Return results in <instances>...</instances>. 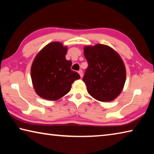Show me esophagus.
Wrapping results in <instances>:
<instances>
[{
  "label": "esophagus",
  "instance_id": "34e87169",
  "mask_svg": "<svg viewBox=\"0 0 154 154\" xmlns=\"http://www.w3.org/2000/svg\"><path fill=\"white\" fill-rule=\"evenodd\" d=\"M78 73L79 74V75H80V77L82 78V77H83V71H82V70H80V71H78Z\"/></svg>",
  "mask_w": 154,
  "mask_h": 154
}]
</instances>
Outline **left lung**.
<instances>
[{
	"instance_id": "1",
	"label": "left lung",
	"mask_w": 154,
	"mask_h": 154,
	"mask_svg": "<svg viewBox=\"0 0 154 154\" xmlns=\"http://www.w3.org/2000/svg\"><path fill=\"white\" fill-rule=\"evenodd\" d=\"M83 54L88 66L83 78L89 94L101 102H111L120 94L126 79L124 62L106 45H85Z\"/></svg>"
}]
</instances>
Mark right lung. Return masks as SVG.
Listing matches in <instances>:
<instances>
[{
  "label": "right lung",
  "mask_w": 154,
  "mask_h": 154,
  "mask_svg": "<svg viewBox=\"0 0 154 154\" xmlns=\"http://www.w3.org/2000/svg\"><path fill=\"white\" fill-rule=\"evenodd\" d=\"M67 47L59 41L48 43L38 51L30 69L34 89L41 98L57 100L71 89L72 83L80 79L71 70L72 62L66 59Z\"/></svg>",
  "instance_id": "obj_1"
}]
</instances>
